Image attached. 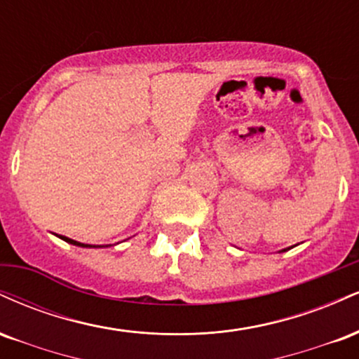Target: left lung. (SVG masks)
Instances as JSON below:
<instances>
[{"label":"left lung","mask_w":359,"mask_h":359,"mask_svg":"<svg viewBox=\"0 0 359 359\" xmlns=\"http://www.w3.org/2000/svg\"><path fill=\"white\" fill-rule=\"evenodd\" d=\"M295 246V245H294ZM290 248H292V246H290ZM290 248H283V250H280V253H283V251H287V250H290Z\"/></svg>","instance_id":"1"}]
</instances>
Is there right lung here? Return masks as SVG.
<instances>
[{"mask_svg":"<svg viewBox=\"0 0 359 359\" xmlns=\"http://www.w3.org/2000/svg\"><path fill=\"white\" fill-rule=\"evenodd\" d=\"M60 240H64L65 243H71V245H74V246H81V248H97V246H100L101 248V245H97V246H94V245H86V243H79V241H76V240H71V238H67V236H59ZM108 246V245H106Z\"/></svg>","mask_w":359,"mask_h":359,"instance_id":"right-lung-1","label":"right lung"}]
</instances>
